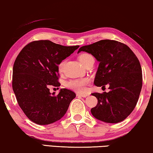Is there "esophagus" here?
Segmentation results:
<instances>
[{
    "label": "esophagus",
    "instance_id": "34e87169",
    "mask_svg": "<svg viewBox=\"0 0 153 153\" xmlns=\"http://www.w3.org/2000/svg\"><path fill=\"white\" fill-rule=\"evenodd\" d=\"M77 96H80L81 97H82V98H86V97H87L89 95H88L87 94H77Z\"/></svg>",
    "mask_w": 153,
    "mask_h": 153
}]
</instances>
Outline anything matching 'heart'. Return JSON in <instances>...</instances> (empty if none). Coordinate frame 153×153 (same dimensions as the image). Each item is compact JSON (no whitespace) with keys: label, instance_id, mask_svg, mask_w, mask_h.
<instances>
[{"label":"heart","instance_id":"obj_1","mask_svg":"<svg viewBox=\"0 0 153 153\" xmlns=\"http://www.w3.org/2000/svg\"><path fill=\"white\" fill-rule=\"evenodd\" d=\"M90 56V55L87 54V53H83L81 54L78 57L79 61L81 64H82L85 59ZM64 62L62 61L60 62L58 65V70L59 72H62L64 69ZM89 82V79L88 78H81V79H71L68 81L66 84V86L69 89L74 90L75 91L78 92V93H83L86 91V86H87Z\"/></svg>","mask_w":153,"mask_h":153}]
</instances>
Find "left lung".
<instances>
[{"instance_id":"obj_1","label":"left lung","mask_w":153,"mask_h":153,"mask_svg":"<svg viewBox=\"0 0 153 153\" xmlns=\"http://www.w3.org/2000/svg\"><path fill=\"white\" fill-rule=\"evenodd\" d=\"M90 53L99 62L94 85L109 92L94 93L98 104L91 109L96 119L109 123L125 120L136 106L142 87L140 62L127 45L114 40H100L82 46L77 53Z\"/></svg>"}]
</instances>
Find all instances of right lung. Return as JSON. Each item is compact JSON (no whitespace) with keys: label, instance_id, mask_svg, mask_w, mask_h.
I'll return each instance as SVG.
<instances>
[{"label":"right lung","instance_id":"right-lung-1","mask_svg":"<svg viewBox=\"0 0 153 153\" xmlns=\"http://www.w3.org/2000/svg\"><path fill=\"white\" fill-rule=\"evenodd\" d=\"M79 46H64L49 40L34 41L23 48L13 66L12 88L19 105L28 119L38 125H48L61 119L74 91L61 89L51 94L50 85L59 87L58 65Z\"/></svg>","mask_w":153,"mask_h":153}]
</instances>
